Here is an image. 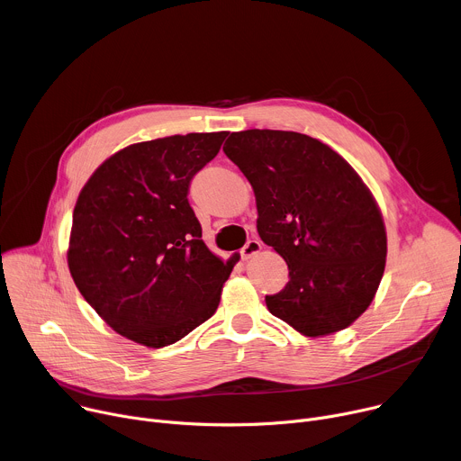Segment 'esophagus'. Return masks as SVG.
I'll return each mask as SVG.
<instances>
[{
	"label": "esophagus",
	"mask_w": 461,
	"mask_h": 461,
	"mask_svg": "<svg viewBox=\"0 0 461 461\" xmlns=\"http://www.w3.org/2000/svg\"><path fill=\"white\" fill-rule=\"evenodd\" d=\"M260 242L257 240V239H249L246 244H244V248L240 249V257L244 258V260H248V258H251L253 255H257L258 251H260Z\"/></svg>",
	"instance_id": "1"
}]
</instances>
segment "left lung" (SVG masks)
<instances>
[{"mask_svg":"<svg viewBox=\"0 0 461 461\" xmlns=\"http://www.w3.org/2000/svg\"><path fill=\"white\" fill-rule=\"evenodd\" d=\"M226 157L249 180L257 231L288 265L270 313L308 338L334 334L372 303L386 233L368 187L326 144L294 131L231 133Z\"/></svg>","mask_w":461,"mask_h":461,"instance_id":"1","label":"left lung"}]
</instances>
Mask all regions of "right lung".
<instances>
[{
  "label": "right lung",
  "mask_w": 461,
  "mask_h": 461,
  "mask_svg": "<svg viewBox=\"0 0 461 461\" xmlns=\"http://www.w3.org/2000/svg\"><path fill=\"white\" fill-rule=\"evenodd\" d=\"M226 135L129 146L107 158L78 196L71 276L96 313L131 341L173 345L219 306L233 265L206 248L187 193Z\"/></svg>",
  "instance_id": "1"
}]
</instances>
